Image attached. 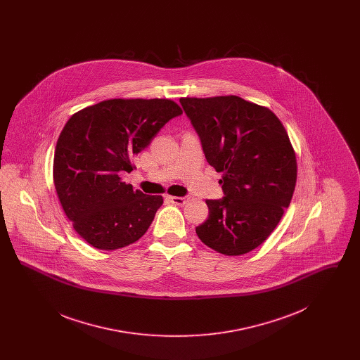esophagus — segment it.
<instances>
[{
	"mask_svg": "<svg viewBox=\"0 0 360 360\" xmlns=\"http://www.w3.org/2000/svg\"><path fill=\"white\" fill-rule=\"evenodd\" d=\"M169 200L175 205L182 206L185 205L190 198H188V195H185V197H169Z\"/></svg>",
	"mask_w": 360,
	"mask_h": 360,
	"instance_id": "1",
	"label": "esophagus"
}]
</instances>
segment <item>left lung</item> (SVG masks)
Instances as JSON below:
<instances>
[{
    "label": "left lung",
    "mask_w": 360,
    "mask_h": 360,
    "mask_svg": "<svg viewBox=\"0 0 360 360\" xmlns=\"http://www.w3.org/2000/svg\"><path fill=\"white\" fill-rule=\"evenodd\" d=\"M206 160L221 172L223 198L206 200L209 216L195 228L214 251L236 257L267 239L290 205L297 162L274 113L238 96L181 98Z\"/></svg>",
    "instance_id": "1"
}]
</instances>
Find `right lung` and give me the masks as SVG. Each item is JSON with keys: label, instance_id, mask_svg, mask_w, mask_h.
Instances as JSON below:
<instances>
[{"label": "right lung", "instance_id": "obj_1", "mask_svg": "<svg viewBox=\"0 0 360 360\" xmlns=\"http://www.w3.org/2000/svg\"><path fill=\"white\" fill-rule=\"evenodd\" d=\"M182 115L170 100H106L66 122L53 156V184L77 233L112 251L140 239L163 204L121 181L169 121Z\"/></svg>", "mask_w": 360, "mask_h": 360}]
</instances>
